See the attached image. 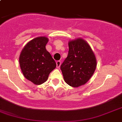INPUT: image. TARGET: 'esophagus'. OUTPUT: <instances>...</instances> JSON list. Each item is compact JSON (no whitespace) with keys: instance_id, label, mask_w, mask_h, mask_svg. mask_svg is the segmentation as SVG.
Here are the masks:
<instances>
[{"instance_id":"obj_1","label":"esophagus","mask_w":122,"mask_h":122,"mask_svg":"<svg viewBox=\"0 0 122 122\" xmlns=\"http://www.w3.org/2000/svg\"><path fill=\"white\" fill-rule=\"evenodd\" d=\"M61 65V62L60 61H56V66H57V68H59L60 66Z\"/></svg>"}]
</instances>
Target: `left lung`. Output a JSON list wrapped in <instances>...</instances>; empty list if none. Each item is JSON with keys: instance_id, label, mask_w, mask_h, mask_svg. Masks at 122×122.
Here are the masks:
<instances>
[{"instance_id": "obj_1", "label": "left lung", "mask_w": 122, "mask_h": 122, "mask_svg": "<svg viewBox=\"0 0 122 122\" xmlns=\"http://www.w3.org/2000/svg\"><path fill=\"white\" fill-rule=\"evenodd\" d=\"M68 56L61 65L65 82L73 87L84 85L96 68V59L88 43L77 39L68 43Z\"/></svg>"}]
</instances>
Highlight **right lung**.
Returning <instances> with one entry per match:
<instances>
[{
    "mask_svg": "<svg viewBox=\"0 0 122 122\" xmlns=\"http://www.w3.org/2000/svg\"><path fill=\"white\" fill-rule=\"evenodd\" d=\"M46 37H40L30 41L22 50L20 65L26 79L35 85L47 81L49 73L56 67V63L46 50L48 42Z\"/></svg>",
    "mask_w": 122,
    "mask_h": 122,
    "instance_id": "obj_1",
    "label": "right lung"
}]
</instances>
